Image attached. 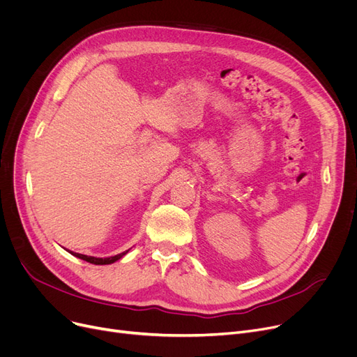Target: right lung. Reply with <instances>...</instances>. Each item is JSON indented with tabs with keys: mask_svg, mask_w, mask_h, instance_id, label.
Wrapping results in <instances>:
<instances>
[{
	"mask_svg": "<svg viewBox=\"0 0 357 357\" xmlns=\"http://www.w3.org/2000/svg\"><path fill=\"white\" fill-rule=\"evenodd\" d=\"M128 250L120 253V255H116V256H111V257H93V256H86V255H81V253H72L73 256H77L85 261H88V264H92V265H109V264H114V261H117L119 259H121Z\"/></svg>",
	"mask_w": 357,
	"mask_h": 357,
	"instance_id": "add662e5",
	"label": "right lung"
}]
</instances>
